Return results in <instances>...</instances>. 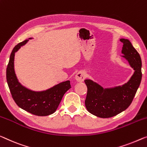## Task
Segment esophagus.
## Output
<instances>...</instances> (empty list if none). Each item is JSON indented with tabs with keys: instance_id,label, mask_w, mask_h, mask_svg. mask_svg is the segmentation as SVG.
<instances>
[{
	"instance_id": "obj_1",
	"label": "esophagus",
	"mask_w": 147,
	"mask_h": 147,
	"mask_svg": "<svg viewBox=\"0 0 147 147\" xmlns=\"http://www.w3.org/2000/svg\"><path fill=\"white\" fill-rule=\"evenodd\" d=\"M85 78V75L83 72L80 71L76 75V80L78 81H79V82H82V81H84Z\"/></svg>"
}]
</instances>
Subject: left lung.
I'll list each match as a JSON object with an SVG mask.
<instances>
[{
	"label": "left lung",
	"mask_w": 147,
	"mask_h": 147,
	"mask_svg": "<svg viewBox=\"0 0 147 147\" xmlns=\"http://www.w3.org/2000/svg\"><path fill=\"white\" fill-rule=\"evenodd\" d=\"M123 42L122 56L135 70L127 83L122 86L104 89L92 80L84 81L87 87L85 104L91 114L99 118H111L127 109L132 102L142 78L141 58L128 39H121Z\"/></svg>",
	"instance_id": "left-lung-1"
}]
</instances>
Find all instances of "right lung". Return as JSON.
Wrapping results in <instances>:
<instances>
[{
    "label": "right lung",
    "mask_w": 147,
    "mask_h": 147,
    "mask_svg": "<svg viewBox=\"0 0 147 147\" xmlns=\"http://www.w3.org/2000/svg\"><path fill=\"white\" fill-rule=\"evenodd\" d=\"M28 41L25 40L13 49L6 68V81L13 100L19 107L36 116H49L56 111L65 92L71 88L70 81L60 83L42 92L30 91L22 86L16 76L13 60L16 52Z\"/></svg>",
    "instance_id": "add662e5"
}]
</instances>
